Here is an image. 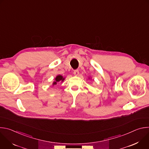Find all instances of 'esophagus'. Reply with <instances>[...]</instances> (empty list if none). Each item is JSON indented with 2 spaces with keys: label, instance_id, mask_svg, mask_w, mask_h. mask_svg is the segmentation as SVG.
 <instances>
[{
  "label": "esophagus",
  "instance_id": "esophagus-1",
  "mask_svg": "<svg viewBox=\"0 0 149 149\" xmlns=\"http://www.w3.org/2000/svg\"><path fill=\"white\" fill-rule=\"evenodd\" d=\"M74 74L75 75V76H77V75H78V74H79V71L78 70H75L74 71Z\"/></svg>",
  "mask_w": 149,
  "mask_h": 149
}]
</instances>
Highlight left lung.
<instances>
[{
  "instance_id": "1",
  "label": "left lung",
  "mask_w": 149,
  "mask_h": 149,
  "mask_svg": "<svg viewBox=\"0 0 149 149\" xmlns=\"http://www.w3.org/2000/svg\"><path fill=\"white\" fill-rule=\"evenodd\" d=\"M89 79H90V78H89Z\"/></svg>"
}]
</instances>
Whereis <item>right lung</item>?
Listing matches in <instances>:
<instances>
[{"label":"right lung","mask_w":149,"mask_h":149,"mask_svg":"<svg viewBox=\"0 0 149 149\" xmlns=\"http://www.w3.org/2000/svg\"><path fill=\"white\" fill-rule=\"evenodd\" d=\"M65 80V78H63L61 75H58L55 78V81L53 82L52 83V86H55L58 83H59V82H63V81Z\"/></svg>","instance_id":"right-lung-1"}]
</instances>
